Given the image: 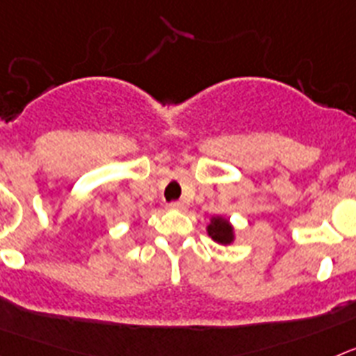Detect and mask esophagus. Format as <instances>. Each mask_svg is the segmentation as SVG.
Instances as JSON below:
<instances>
[{
  "mask_svg": "<svg viewBox=\"0 0 356 356\" xmlns=\"http://www.w3.org/2000/svg\"><path fill=\"white\" fill-rule=\"evenodd\" d=\"M168 208L172 209H184L186 206H184V202H181V200H174V202L168 204Z\"/></svg>",
  "mask_w": 356,
  "mask_h": 356,
  "instance_id": "34e87169",
  "label": "esophagus"
}]
</instances>
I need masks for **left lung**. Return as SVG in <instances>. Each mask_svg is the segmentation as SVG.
<instances>
[{
	"label": "left lung",
	"mask_w": 356,
	"mask_h": 356,
	"mask_svg": "<svg viewBox=\"0 0 356 356\" xmlns=\"http://www.w3.org/2000/svg\"><path fill=\"white\" fill-rule=\"evenodd\" d=\"M208 233L218 243H229L233 240V227L224 218H213L211 224L208 225Z\"/></svg>",
	"instance_id": "obj_1"
}]
</instances>
